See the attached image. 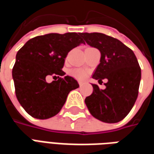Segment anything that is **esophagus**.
<instances>
[{
	"mask_svg": "<svg viewBox=\"0 0 154 154\" xmlns=\"http://www.w3.org/2000/svg\"><path fill=\"white\" fill-rule=\"evenodd\" d=\"M78 84H79V86H80V87H82V86L83 85V83H82V82H78Z\"/></svg>",
	"mask_w": 154,
	"mask_h": 154,
	"instance_id": "obj_1",
	"label": "esophagus"
}]
</instances>
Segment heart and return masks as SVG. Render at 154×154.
<instances>
[{
	"instance_id": "1",
	"label": "heart",
	"mask_w": 154,
	"mask_h": 154,
	"mask_svg": "<svg viewBox=\"0 0 154 154\" xmlns=\"http://www.w3.org/2000/svg\"><path fill=\"white\" fill-rule=\"evenodd\" d=\"M69 73L78 80H83L87 77V72L82 69H72Z\"/></svg>"
}]
</instances>
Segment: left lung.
Here are the masks:
<instances>
[{
    "instance_id": "obj_1",
    "label": "left lung",
    "mask_w": 154,
    "mask_h": 154,
    "mask_svg": "<svg viewBox=\"0 0 154 154\" xmlns=\"http://www.w3.org/2000/svg\"><path fill=\"white\" fill-rule=\"evenodd\" d=\"M91 47L100 53L94 79L106 78V89L92 84L93 92L85 103L91 116L105 123H117L125 117L135 103L141 80V69L135 55L118 39L101 33H82Z\"/></svg>"
}]
</instances>
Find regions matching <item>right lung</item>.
<instances>
[{
	"instance_id": "right-lung-1",
	"label": "right lung",
	"mask_w": 154,
	"mask_h": 154,
	"mask_svg": "<svg viewBox=\"0 0 154 154\" xmlns=\"http://www.w3.org/2000/svg\"><path fill=\"white\" fill-rule=\"evenodd\" d=\"M83 44L81 33L48 34L29 39L17 52L12 69L19 102L32 117L45 119L56 116L71 91L79 87L73 77L62 71L68 52ZM57 75L51 84L48 75ZM56 77V76H54Z\"/></svg>"
}]
</instances>
